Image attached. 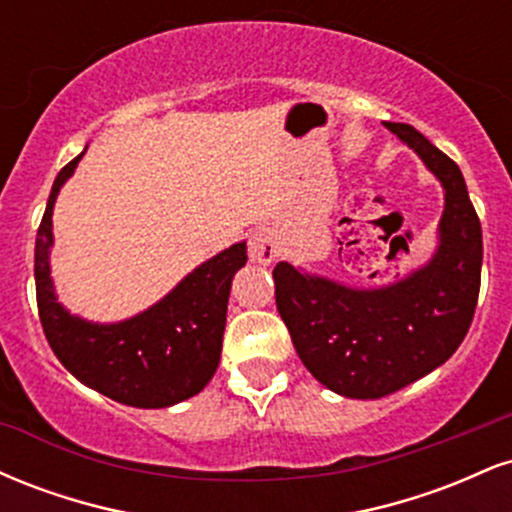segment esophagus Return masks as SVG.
<instances>
[{
  "instance_id": "obj_1",
  "label": "esophagus",
  "mask_w": 512,
  "mask_h": 512,
  "mask_svg": "<svg viewBox=\"0 0 512 512\" xmlns=\"http://www.w3.org/2000/svg\"><path fill=\"white\" fill-rule=\"evenodd\" d=\"M250 257L260 264H269L279 255V238L272 228H257L255 233L250 236Z\"/></svg>"
}]
</instances>
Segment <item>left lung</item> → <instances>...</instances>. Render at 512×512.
<instances>
[{
  "label": "left lung",
  "mask_w": 512,
  "mask_h": 512,
  "mask_svg": "<svg viewBox=\"0 0 512 512\" xmlns=\"http://www.w3.org/2000/svg\"><path fill=\"white\" fill-rule=\"evenodd\" d=\"M445 187L440 248L419 272L354 291L289 262L274 267L276 310L303 366L344 397L378 399L445 363L472 325L481 286V223L462 170L421 132L385 122Z\"/></svg>",
  "instance_id": "1"
}]
</instances>
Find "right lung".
I'll use <instances>...</instances> for the list:
<instances>
[{"mask_svg": "<svg viewBox=\"0 0 512 512\" xmlns=\"http://www.w3.org/2000/svg\"><path fill=\"white\" fill-rule=\"evenodd\" d=\"M81 156L57 173L35 238L40 325L62 366L91 390L127 407H170L204 390L219 368L231 279L248 260V248L238 243L219 252L132 320L91 325L72 317L52 293L48 250L57 192Z\"/></svg>", "mask_w": 512, "mask_h": 512, "instance_id": "1", "label": "right lung"}]
</instances>
